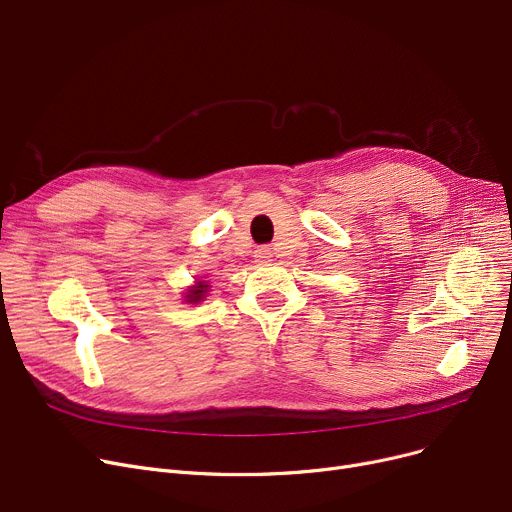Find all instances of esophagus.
Here are the masks:
<instances>
[{
    "label": "esophagus",
    "mask_w": 512,
    "mask_h": 512,
    "mask_svg": "<svg viewBox=\"0 0 512 512\" xmlns=\"http://www.w3.org/2000/svg\"><path fill=\"white\" fill-rule=\"evenodd\" d=\"M255 261L257 263H270L272 261V249L270 247H259L255 251Z\"/></svg>",
    "instance_id": "1"
}]
</instances>
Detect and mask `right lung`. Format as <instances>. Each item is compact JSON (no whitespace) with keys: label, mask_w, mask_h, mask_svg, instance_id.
Masks as SVG:
<instances>
[{"label":"right lung","mask_w":512,"mask_h":512,"mask_svg":"<svg viewBox=\"0 0 512 512\" xmlns=\"http://www.w3.org/2000/svg\"><path fill=\"white\" fill-rule=\"evenodd\" d=\"M207 292H209V282L207 280H197L193 286L186 288L182 301L188 303V305H197V303L205 301Z\"/></svg>","instance_id":"obj_1"}]
</instances>
